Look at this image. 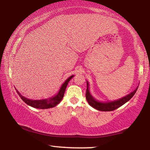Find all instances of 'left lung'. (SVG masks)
<instances>
[{"label": "left lung", "instance_id": "1", "mask_svg": "<svg viewBox=\"0 0 150 150\" xmlns=\"http://www.w3.org/2000/svg\"><path fill=\"white\" fill-rule=\"evenodd\" d=\"M138 86L136 87L135 89H134L132 92L128 94V95L125 97L120 98L119 99L114 101H98L96 99L93 97V96L91 94L90 91H89V85L88 81H87V91H86V99H87V102L91 106L94 108L95 109L99 110L101 111H111L116 108H119L122 105H123L127 101L130 100L131 98L133 97L134 94H135L137 91Z\"/></svg>", "mask_w": 150, "mask_h": 150}]
</instances>
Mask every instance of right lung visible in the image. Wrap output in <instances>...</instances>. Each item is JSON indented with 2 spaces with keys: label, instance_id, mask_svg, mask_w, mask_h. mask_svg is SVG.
<instances>
[{
  "label": "right lung",
  "instance_id": "add662e5",
  "mask_svg": "<svg viewBox=\"0 0 150 150\" xmlns=\"http://www.w3.org/2000/svg\"><path fill=\"white\" fill-rule=\"evenodd\" d=\"M74 77V75H71L63 83V85H61V87H60L59 91L56 94H55L54 96H52L51 97L47 98V99H39V100H33V99H27L24 96L21 95L20 92L18 90L16 91L18 92V95L21 97L22 100L27 104L29 106H31L32 107L36 108H41V109H46V108H50L55 107L56 105H58L61 102V101L63 99V96H64V93L66 89L67 85H68L69 81L71 80L72 78Z\"/></svg>",
  "mask_w": 150,
  "mask_h": 150
}]
</instances>
